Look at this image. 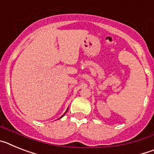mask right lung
Returning a JSON list of instances; mask_svg holds the SVG:
<instances>
[{
	"label": "right lung",
	"mask_w": 154,
	"mask_h": 154,
	"mask_svg": "<svg viewBox=\"0 0 154 154\" xmlns=\"http://www.w3.org/2000/svg\"><path fill=\"white\" fill-rule=\"evenodd\" d=\"M67 111H68V109H67ZM67 111H66V112H65V113H66V112H67ZM64 115H65V114H64ZM64 115H63V116H64ZM62 117H61V118H62Z\"/></svg>",
	"instance_id": "1"
}]
</instances>
